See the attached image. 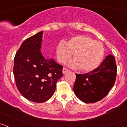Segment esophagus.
I'll return each instance as SVG.
<instances>
[{
    "label": "esophagus",
    "mask_w": 127,
    "mask_h": 127,
    "mask_svg": "<svg viewBox=\"0 0 127 127\" xmlns=\"http://www.w3.org/2000/svg\"><path fill=\"white\" fill-rule=\"evenodd\" d=\"M69 69H67V68H65V67H64V68H63V70H62L63 74L67 73V72H69Z\"/></svg>",
    "instance_id": "esophagus-1"
}]
</instances>
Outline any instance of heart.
I'll return each instance as SVG.
<instances>
[{"label":"heart","mask_w":127,"mask_h":127,"mask_svg":"<svg viewBox=\"0 0 127 127\" xmlns=\"http://www.w3.org/2000/svg\"><path fill=\"white\" fill-rule=\"evenodd\" d=\"M72 54L74 61L71 65L78 67L84 72L92 71L98 67L104 55L102 44L85 35H77L70 38L66 44L61 41L56 48L58 61L65 64Z\"/></svg>","instance_id":"obj_1"}]
</instances>
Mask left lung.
Segmentation results:
<instances>
[{"label": "left lung", "instance_id": "obj_1", "mask_svg": "<svg viewBox=\"0 0 127 127\" xmlns=\"http://www.w3.org/2000/svg\"><path fill=\"white\" fill-rule=\"evenodd\" d=\"M116 74L115 58L109 55L95 70L84 74H76L75 95L85 103L99 101L107 95L114 85Z\"/></svg>", "mask_w": 127, "mask_h": 127}]
</instances>
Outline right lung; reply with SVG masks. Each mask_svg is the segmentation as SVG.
<instances>
[{"label":"right lung","mask_w":127,"mask_h":127,"mask_svg":"<svg viewBox=\"0 0 127 127\" xmlns=\"http://www.w3.org/2000/svg\"><path fill=\"white\" fill-rule=\"evenodd\" d=\"M43 32L30 37L22 44L14 59L13 74L18 90L25 98L41 103L50 99L57 82L63 76V66L41 53Z\"/></svg>","instance_id":"1"}]
</instances>
